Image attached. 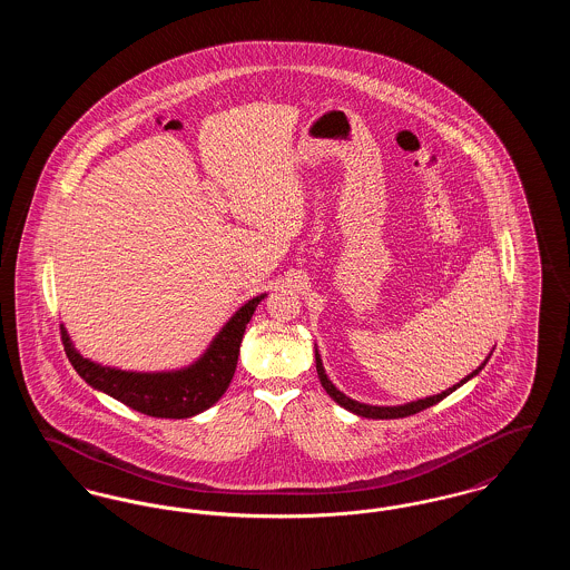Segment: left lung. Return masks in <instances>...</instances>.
<instances>
[{"mask_svg": "<svg viewBox=\"0 0 570 570\" xmlns=\"http://www.w3.org/2000/svg\"><path fill=\"white\" fill-rule=\"evenodd\" d=\"M491 353H493V351H491ZM491 353L488 354V358H485L472 374H468V376L460 380L458 384L449 386L446 391H442V393H438V395H430V397L416 400V402H407V404H402V406H370V404H361V402H356V400H351L348 395H344V393L328 380V376H326L325 367H323V358H321V354H318V348H316V372H318V379H321L323 389L328 393V397H331L333 402H337L340 406L346 407L348 412L356 414V416H365V419H404V416L416 414V412H421V410H425V407L434 406L438 402H442L446 395H451L453 391H458L461 384H465L468 380L474 379V376L488 365Z\"/></svg>", "mask_w": 570, "mask_h": 570, "instance_id": "left-lung-1", "label": "left lung"}]
</instances>
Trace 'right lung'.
Wrapping results in <instances>:
<instances>
[{"mask_svg": "<svg viewBox=\"0 0 570 570\" xmlns=\"http://www.w3.org/2000/svg\"><path fill=\"white\" fill-rule=\"evenodd\" d=\"M265 297L267 293L245 301L217 331L207 351L179 370L130 372L110 367L82 356L63 325L61 340L77 374L96 391H102L136 412L156 419H190L209 410L226 393L237 370L245 326L252 321L256 305Z\"/></svg>", "mask_w": 570, "mask_h": 570, "instance_id": "1", "label": "right lung"}]
</instances>
